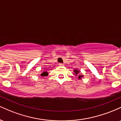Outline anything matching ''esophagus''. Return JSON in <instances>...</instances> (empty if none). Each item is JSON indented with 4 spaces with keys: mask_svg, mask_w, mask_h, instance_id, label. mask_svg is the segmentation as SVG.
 Instances as JSON below:
<instances>
[{
    "mask_svg": "<svg viewBox=\"0 0 121 121\" xmlns=\"http://www.w3.org/2000/svg\"><path fill=\"white\" fill-rule=\"evenodd\" d=\"M59 66H62V65H63V64H62V63H59Z\"/></svg>",
    "mask_w": 121,
    "mask_h": 121,
    "instance_id": "obj_1",
    "label": "esophagus"
}]
</instances>
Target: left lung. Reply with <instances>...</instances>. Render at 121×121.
I'll return each mask as SVG.
<instances>
[{"label": "left lung", "instance_id": "left-lung-1", "mask_svg": "<svg viewBox=\"0 0 121 121\" xmlns=\"http://www.w3.org/2000/svg\"><path fill=\"white\" fill-rule=\"evenodd\" d=\"M74 74H75V76H76V77H78V80H81L82 77H84V76H83V75L80 74V71H79V70H77V69H74Z\"/></svg>", "mask_w": 121, "mask_h": 121}]
</instances>
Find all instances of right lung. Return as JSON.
Listing matches in <instances>:
<instances>
[{
	"label": "right lung",
	"mask_w": 121,
	"mask_h": 121,
	"mask_svg": "<svg viewBox=\"0 0 121 121\" xmlns=\"http://www.w3.org/2000/svg\"><path fill=\"white\" fill-rule=\"evenodd\" d=\"M48 75V72L47 71H44L41 74V77H45V76H47Z\"/></svg>",
	"instance_id": "1"
}]
</instances>
